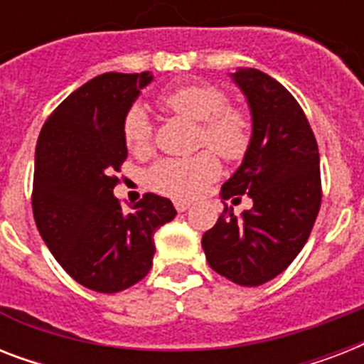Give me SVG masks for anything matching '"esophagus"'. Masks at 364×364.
Listing matches in <instances>:
<instances>
[{"instance_id":"1","label":"esophagus","mask_w":364,"mask_h":364,"mask_svg":"<svg viewBox=\"0 0 364 364\" xmlns=\"http://www.w3.org/2000/svg\"><path fill=\"white\" fill-rule=\"evenodd\" d=\"M191 204H193L191 200H173V205H176V210L179 211V213H181V211H187L188 208H191Z\"/></svg>"}]
</instances>
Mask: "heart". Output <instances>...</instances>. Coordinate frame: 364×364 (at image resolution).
I'll return each instance as SVG.
<instances>
[{
	"mask_svg": "<svg viewBox=\"0 0 364 364\" xmlns=\"http://www.w3.org/2000/svg\"><path fill=\"white\" fill-rule=\"evenodd\" d=\"M160 104L176 115L198 122L200 145H208L221 159L236 162L243 159L251 143V122L243 111L228 105V96L215 85L191 82L160 96ZM126 147L134 154H147L153 143V126L147 113L134 105L122 122ZM221 171L219 159L211 151L188 159H164L149 170V187L170 198H194Z\"/></svg>",
	"mask_w": 364,
	"mask_h": 364,
	"instance_id": "obj_1",
	"label": "heart"
}]
</instances>
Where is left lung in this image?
I'll use <instances>...</instances> for the list:
<instances>
[{
    "label": "left lung",
    "mask_w": 364,
    "mask_h": 364,
    "mask_svg": "<svg viewBox=\"0 0 364 364\" xmlns=\"http://www.w3.org/2000/svg\"><path fill=\"white\" fill-rule=\"evenodd\" d=\"M251 109V143L221 198L247 194L253 208L225 211L202 236L217 274L243 287L279 276L310 238L321 205L319 151L310 122L293 94L262 71L232 73Z\"/></svg>",
    "instance_id": "1"
}]
</instances>
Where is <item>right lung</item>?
Instances as JSON below:
<instances>
[{
    "instance_id": "1",
    "label": "right lung",
    "mask_w": 364,
    "mask_h": 364,
    "mask_svg": "<svg viewBox=\"0 0 364 364\" xmlns=\"http://www.w3.org/2000/svg\"><path fill=\"white\" fill-rule=\"evenodd\" d=\"M151 81L149 71L94 77L50 113L37 139V230L60 266L98 293H119L147 276L154 230L177 215L159 194H143L130 211L113 196L128 156L122 122Z\"/></svg>"
}]
</instances>
